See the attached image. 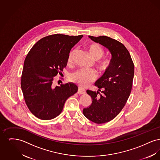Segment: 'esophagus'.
<instances>
[{"mask_svg":"<svg viewBox=\"0 0 160 160\" xmlns=\"http://www.w3.org/2000/svg\"><path fill=\"white\" fill-rule=\"evenodd\" d=\"M77 93H78L79 95H84V94H86V91L84 90L83 89H82V88H79L78 90Z\"/></svg>","mask_w":160,"mask_h":160,"instance_id":"esophagus-1","label":"esophagus"}]
</instances>
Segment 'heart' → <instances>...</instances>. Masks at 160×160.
Listing matches in <instances>:
<instances>
[{"label":"heart","instance_id":"1","mask_svg":"<svg viewBox=\"0 0 160 160\" xmlns=\"http://www.w3.org/2000/svg\"><path fill=\"white\" fill-rule=\"evenodd\" d=\"M88 53L92 59L98 61L104 54V49L98 44H92L87 47ZM76 50H72L69 53L67 63L71 65L74 56L76 53ZM112 66V61L108 59H104L99 61L98 68L101 72H106ZM97 78V74L94 71H88L85 69H80L77 71L71 76V80L73 82L78 84L81 87L87 88L93 83Z\"/></svg>","mask_w":160,"mask_h":160}]
</instances>
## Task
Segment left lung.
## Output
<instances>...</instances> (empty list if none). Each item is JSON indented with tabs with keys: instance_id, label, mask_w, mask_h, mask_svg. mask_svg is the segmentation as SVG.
Listing matches in <instances>:
<instances>
[{
	"instance_id": "8db88e82",
	"label": "left lung",
	"mask_w": 160,
	"mask_h": 160,
	"mask_svg": "<svg viewBox=\"0 0 160 160\" xmlns=\"http://www.w3.org/2000/svg\"><path fill=\"white\" fill-rule=\"evenodd\" d=\"M89 37L106 47L112 56L110 68L95 83L98 91H87L92 103L83 110L92 122L104 123L113 120L125 106L132 89L134 65L128 50L119 41L106 36Z\"/></svg>"
}]
</instances>
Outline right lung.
I'll return each instance as SVG.
<instances>
[{
	"instance_id": "1",
	"label": "right lung",
	"mask_w": 160,
	"mask_h": 160,
	"mask_svg": "<svg viewBox=\"0 0 160 160\" xmlns=\"http://www.w3.org/2000/svg\"><path fill=\"white\" fill-rule=\"evenodd\" d=\"M83 35L60 33L39 39L27 54L21 77V88L26 104L31 113L42 120L61 114L66 100L78 87L72 83L54 87L53 80L67 65L71 49Z\"/></svg>"
}]
</instances>
